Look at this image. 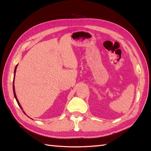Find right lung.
Returning a JSON list of instances; mask_svg holds the SVG:
<instances>
[{"label": "right lung", "mask_w": 151, "mask_h": 151, "mask_svg": "<svg viewBox=\"0 0 151 151\" xmlns=\"http://www.w3.org/2000/svg\"><path fill=\"white\" fill-rule=\"evenodd\" d=\"M17 66H18V65H16V67H15V68H14V78H13V93H14V98H15V99H16V101H17V103H18V106H20V108L22 109H22V106H21V105H20V104L19 103V102H18V99H17V95H16V93H15V90H14V77H15V73H16V70H17ZM23 112L25 114V113L23 111Z\"/></svg>", "instance_id": "right-lung-1"}]
</instances>
